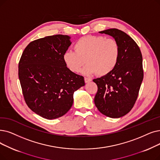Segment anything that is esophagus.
I'll list each match as a JSON object with an SVG mask.
<instances>
[{
  "mask_svg": "<svg viewBox=\"0 0 160 160\" xmlns=\"http://www.w3.org/2000/svg\"><path fill=\"white\" fill-rule=\"evenodd\" d=\"M91 80H92L90 79V78H86V77H85V78H84V81H85V82H86V83H88V82H90Z\"/></svg>",
  "mask_w": 160,
  "mask_h": 160,
  "instance_id": "esophagus-1",
  "label": "esophagus"
}]
</instances>
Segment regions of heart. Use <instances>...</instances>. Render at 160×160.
<instances>
[{
	"mask_svg": "<svg viewBox=\"0 0 160 160\" xmlns=\"http://www.w3.org/2000/svg\"><path fill=\"white\" fill-rule=\"evenodd\" d=\"M74 50L63 53L66 67L71 72L77 73L86 63L83 72L87 75L110 74L118 63L120 54L118 43L114 39L103 36L82 37L75 42Z\"/></svg>",
	"mask_w": 160,
	"mask_h": 160,
	"instance_id": "obj_1",
	"label": "heart"
}]
</instances>
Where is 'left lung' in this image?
<instances>
[{
    "label": "left lung",
    "mask_w": 160,
    "mask_h": 160,
    "mask_svg": "<svg viewBox=\"0 0 160 160\" xmlns=\"http://www.w3.org/2000/svg\"><path fill=\"white\" fill-rule=\"evenodd\" d=\"M100 33L112 36L120 46V59L114 71L93 79L97 86L94 102L102 114L117 118L133 107L143 80L142 56L140 48L128 34L118 29Z\"/></svg>",
    "instance_id": "1"
}]
</instances>
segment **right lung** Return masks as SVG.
<instances>
[{
    "label": "right lung",
    "mask_w": 160,
    "mask_h": 160,
    "mask_svg": "<svg viewBox=\"0 0 160 160\" xmlns=\"http://www.w3.org/2000/svg\"><path fill=\"white\" fill-rule=\"evenodd\" d=\"M71 44L63 34L32 41L18 65V76L25 101L40 116L52 120L63 116L71 108L73 93L85 85L82 76L66 67L63 53Z\"/></svg>",
    "instance_id": "right-lung-1"
}]
</instances>
